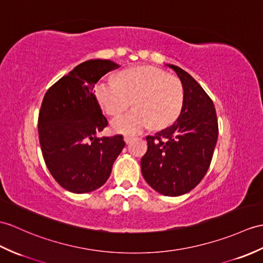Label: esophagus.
<instances>
[{
    "label": "esophagus",
    "instance_id": "esophagus-1",
    "mask_svg": "<svg viewBox=\"0 0 263 263\" xmlns=\"http://www.w3.org/2000/svg\"><path fill=\"white\" fill-rule=\"evenodd\" d=\"M124 141H125V143H129L131 140L133 139V137H131V136H124Z\"/></svg>",
    "mask_w": 263,
    "mask_h": 263
}]
</instances>
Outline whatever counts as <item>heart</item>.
I'll use <instances>...</instances> for the list:
<instances>
[{
	"instance_id": "1",
	"label": "heart",
	"mask_w": 263,
	"mask_h": 263,
	"mask_svg": "<svg viewBox=\"0 0 263 263\" xmlns=\"http://www.w3.org/2000/svg\"><path fill=\"white\" fill-rule=\"evenodd\" d=\"M94 94L109 115L123 112L132 100L136 108L111 122L112 130L123 134L138 133L151 124L156 129L170 125L179 117L185 97L178 78L150 66L121 71L118 82L101 79Z\"/></svg>"
}]
</instances>
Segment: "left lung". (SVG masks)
Here are the masks:
<instances>
[{"label":"left lung","instance_id":"left-lung-1","mask_svg":"<svg viewBox=\"0 0 263 263\" xmlns=\"http://www.w3.org/2000/svg\"><path fill=\"white\" fill-rule=\"evenodd\" d=\"M184 87V105L173 125L146 137L141 159L145 181L164 196H180L196 187L210 168L218 137L214 104L195 79L175 65Z\"/></svg>","mask_w":263,"mask_h":263}]
</instances>
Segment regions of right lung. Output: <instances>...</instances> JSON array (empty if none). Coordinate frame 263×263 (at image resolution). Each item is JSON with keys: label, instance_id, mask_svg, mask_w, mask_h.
I'll use <instances>...</instances> for the list:
<instances>
[{"label": "right lung", "instance_id": "add662e5", "mask_svg": "<svg viewBox=\"0 0 263 263\" xmlns=\"http://www.w3.org/2000/svg\"><path fill=\"white\" fill-rule=\"evenodd\" d=\"M118 66L107 59L79 64L42 101L38 119L42 156L54 180L74 194L105 184L125 145L122 136L97 137L107 120L94 95L95 84Z\"/></svg>", "mask_w": 263, "mask_h": 263}]
</instances>
